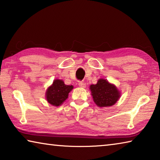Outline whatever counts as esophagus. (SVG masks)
<instances>
[{"label": "esophagus", "mask_w": 160, "mask_h": 160, "mask_svg": "<svg viewBox=\"0 0 160 160\" xmlns=\"http://www.w3.org/2000/svg\"><path fill=\"white\" fill-rule=\"evenodd\" d=\"M78 85H79V87H80V88H85L86 87V84L81 81V82H79V83H78Z\"/></svg>", "instance_id": "1"}]
</instances>
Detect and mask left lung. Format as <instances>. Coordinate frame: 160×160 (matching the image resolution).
Wrapping results in <instances>:
<instances>
[{
  "mask_svg": "<svg viewBox=\"0 0 160 160\" xmlns=\"http://www.w3.org/2000/svg\"><path fill=\"white\" fill-rule=\"evenodd\" d=\"M93 100L99 107H107L116 104L121 97L116 87L105 79H99L95 85L90 86Z\"/></svg>",
  "mask_w": 160,
  "mask_h": 160,
  "instance_id": "1",
  "label": "left lung"
}]
</instances>
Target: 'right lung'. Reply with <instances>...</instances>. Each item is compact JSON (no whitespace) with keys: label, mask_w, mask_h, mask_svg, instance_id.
<instances>
[{"label":"right lung","mask_w":160,"mask_h":160,"mask_svg":"<svg viewBox=\"0 0 160 160\" xmlns=\"http://www.w3.org/2000/svg\"><path fill=\"white\" fill-rule=\"evenodd\" d=\"M72 89L73 86L65 85L62 80H54L52 85L47 88L46 99L50 104L58 107L67 99L69 92Z\"/></svg>","instance_id":"right-lung-1"}]
</instances>
